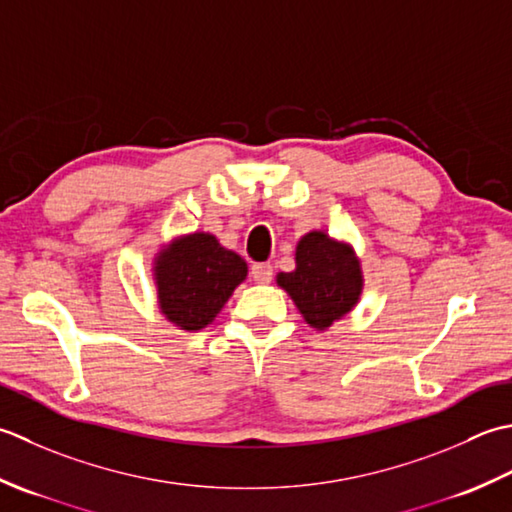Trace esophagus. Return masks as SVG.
<instances>
[{
    "instance_id": "1",
    "label": "esophagus",
    "mask_w": 512,
    "mask_h": 512,
    "mask_svg": "<svg viewBox=\"0 0 512 512\" xmlns=\"http://www.w3.org/2000/svg\"><path fill=\"white\" fill-rule=\"evenodd\" d=\"M249 274H252L256 283H269L271 276H274V267L269 263H254L252 269H249Z\"/></svg>"
}]
</instances>
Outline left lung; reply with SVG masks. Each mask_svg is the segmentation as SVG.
Instances as JSON below:
<instances>
[{
    "instance_id": "obj_1",
    "label": "left lung",
    "mask_w": 512,
    "mask_h": 512,
    "mask_svg": "<svg viewBox=\"0 0 512 512\" xmlns=\"http://www.w3.org/2000/svg\"><path fill=\"white\" fill-rule=\"evenodd\" d=\"M309 327L318 331L347 316L362 291V271L353 249L309 232L296 247V269L276 276Z\"/></svg>"
}]
</instances>
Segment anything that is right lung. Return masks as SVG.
I'll return each instance as SVG.
<instances>
[{
	"label": "right lung",
	"mask_w": 512,
	"mask_h": 512,
	"mask_svg": "<svg viewBox=\"0 0 512 512\" xmlns=\"http://www.w3.org/2000/svg\"><path fill=\"white\" fill-rule=\"evenodd\" d=\"M154 265L163 316L187 331L210 325L247 276L245 260L203 232L174 241Z\"/></svg>",
	"instance_id": "obj_1"
}]
</instances>
